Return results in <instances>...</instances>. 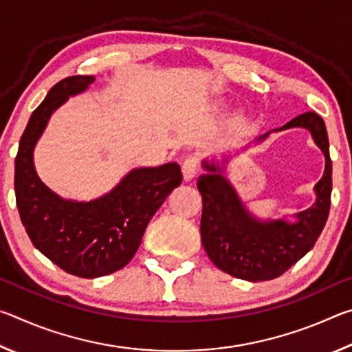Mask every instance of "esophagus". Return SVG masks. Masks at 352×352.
<instances>
[{"label": "esophagus", "instance_id": "1", "mask_svg": "<svg viewBox=\"0 0 352 352\" xmlns=\"http://www.w3.org/2000/svg\"><path fill=\"white\" fill-rule=\"evenodd\" d=\"M197 164L199 160L195 157H188L182 164V172H183V180L190 182L194 180L195 175H197Z\"/></svg>", "mask_w": 352, "mask_h": 352}]
</instances>
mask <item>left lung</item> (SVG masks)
<instances>
[{
    "mask_svg": "<svg viewBox=\"0 0 352 352\" xmlns=\"http://www.w3.org/2000/svg\"><path fill=\"white\" fill-rule=\"evenodd\" d=\"M292 127L307 129L326 160L324 174L314 188L317 200L295 214V222L254 217L222 174V168L206 160L201 163L206 170L197 182L204 200L201 243L214 265L234 278L258 283L281 276L311 252L329 216L332 162L324 121L317 113L307 111L276 130ZM269 133L259 136L258 141H264Z\"/></svg>",
    "mask_w": 352,
    "mask_h": 352,
    "instance_id": "8db88e82",
    "label": "left lung"
}]
</instances>
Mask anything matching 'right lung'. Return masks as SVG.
Returning a JSON list of instances; mask_svg holds the SVG:
<instances>
[{
    "label": "right lung",
    "mask_w": 352,
    "mask_h": 352,
    "mask_svg": "<svg viewBox=\"0 0 352 352\" xmlns=\"http://www.w3.org/2000/svg\"><path fill=\"white\" fill-rule=\"evenodd\" d=\"M93 82V76H71L56 83L29 118L15 158L16 206L29 239L62 270L80 278L105 276L126 267L153 214L183 180L177 163L133 169L109 194L91 201L65 200L40 180L34 147L47 121Z\"/></svg>",
    "instance_id": "obj_1"
}]
</instances>
